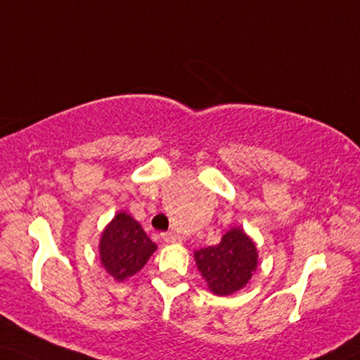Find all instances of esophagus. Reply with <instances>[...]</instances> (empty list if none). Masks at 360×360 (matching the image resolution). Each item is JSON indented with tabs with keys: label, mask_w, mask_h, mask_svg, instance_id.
I'll return each instance as SVG.
<instances>
[{
	"label": "esophagus",
	"mask_w": 360,
	"mask_h": 360,
	"mask_svg": "<svg viewBox=\"0 0 360 360\" xmlns=\"http://www.w3.org/2000/svg\"><path fill=\"white\" fill-rule=\"evenodd\" d=\"M162 239H165L166 243H169V244L181 243V238L177 234H174V233H165V234H162Z\"/></svg>",
	"instance_id": "34e87169"
}]
</instances>
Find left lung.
Returning a JSON list of instances; mask_svg holds the SVG:
<instances>
[{
	"mask_svg": "<svg viewBox=\"0 0 360 360\" xmlns=\"http://www.w3.org/2000/svg\"><path fill=\"white\" fill-rule=\"evenodd\" d=\"M194 261L214 295H231L249 284L257 269L256 243L243 227H231L219 244L194 251Z\"/></svg>",
	"mask_w": 360,
	"mask_h": 360,
	"instance_id": "8db88e82",
	"label": "left lung"
}]
</instances>
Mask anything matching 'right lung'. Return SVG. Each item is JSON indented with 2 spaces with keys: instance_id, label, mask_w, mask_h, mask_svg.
<instances>
[{
  "instance_id": "1",
  "label": "right lung",
  "mask_w": 360,
  "mask_h": 360,
  "mask_svg": "<svg viewBox=\"0 0 360 360\" xmlns=\"http://www.w3.org/2000/svg\"><path fill=\"white\" fill-rule=\"evenodd\" d=\"M158 245L148 238L133 216L124 211L115 214L99 239V261L112 279L122 282L143 269Z\"/></svg>"
}]
</instances>
